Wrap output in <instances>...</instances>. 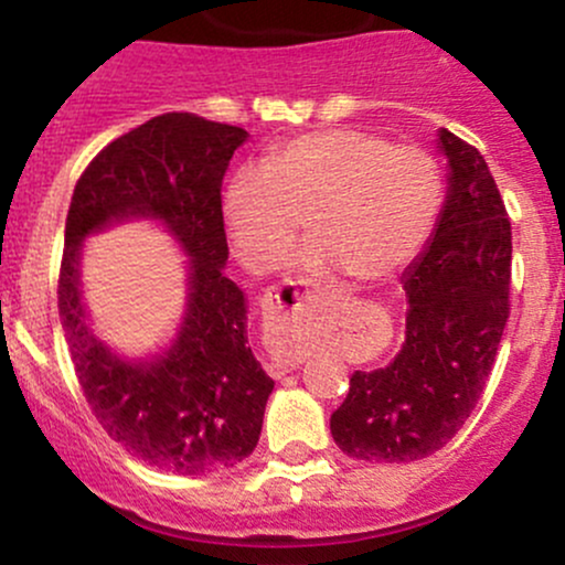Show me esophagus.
I'll use <instances>...</instances> for the list:
<instances>
[{"label":"esophagus","instance_id":"esophagus-1","mask_svg":"<svg viewBox=\"0 0 565 565\" xmlns=\"http://www.w3.org/2000/svg\"><path fill=\"white\" fill-rule=\"evenodd\" d=\"M321 302V289L319 284L308 281V278H297V281H287L284 287H276L268 291L263 300V316L268 332L278 337L281 342L291 345V350L281 355H274L268 364L270 377H284L295 366L302 364V353L295 350L300 337L308 327L310 313L319 308Z\"/></svg>","mask_w":565,"mask_h":565}]
</instances>
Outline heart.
Listing matches in <instances>:
<instances>
[{
  "label": "heart",
  "instance_id": "1",
  "mask_svg": "<svg viewBox=\"0 0 565 565\" xmlns=\"http://www.w3.org/2000/svg\"><path fill=\"white\" fill-rule=\"evenodd\" d=\"M440 199V167L425 148L334 127L274 148L260 170L233 174L225 220L252 274H268L284 260L305 220L310 244L297 255V268H337L355 284H377L423 249Z\"/></svg>",
  "mask_w": 565,
  "mask_h": 565
}]
</instances>
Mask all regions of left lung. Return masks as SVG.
<instances>
[{
    "instance_id": "obj_1",
    "label": "left lung",
    "mask_w": 565,
    "mask_h": 565,
    "mask_svg": "<svg viewBox=\"0 0 565 565\" xmlns=\"http://www.w3.org/2000/svg\"><path fill=\"white\" fill-rule=\"evenodd\" d=\"M446 201L401 276L406 340L387 366L353 372L329 419L334 444L366 462H414L457 436L481 401L510 316L512 231L478 148L438 129Z\"/></svg>"
}]
</instances>
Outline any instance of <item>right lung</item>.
Instances as JSON below:
<instances>
[{
	"mask_svg": "<svg viewBox=\"0 0 565 565\" xmlns=\"http://www.w3.org/2000/svg\"><path fill=\"white\" fill-rule=\"evenodd\" d=\"M249 132L161 114L108 142L71 196L57 308L97 423L151 468L201 476L255 451L274 380L246 340V297L225 276L223 178ZM159 222L186 262V310L159 354H116L83 305V242L114 224Z\"/></svg>",
	"mask_w": 565,
	"mask_h": 565,
	"instance_id": "obj_1",
	"label": "right lung"
}]
</instances>
